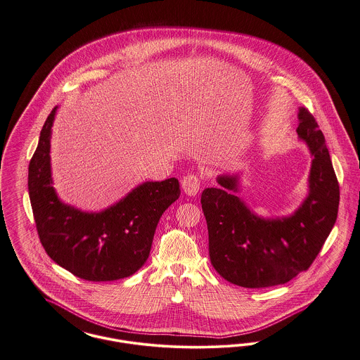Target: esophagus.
I'll return each instance as SVG.
<instances>
[{"instance_id":"esophagus-1","label":"esophagus","mask_w":360,"mask_h":360,"mask_svg":"<svg viewBox=\"0 0 360 360\" xmlns=\"http://www.w3.org/2000/svg\"><path fill=\"white\" fill-rule=\"evenodd\" d=\"M181 186H183V190H184V192H186L187 195L193 196V195L198 193L199 188H200V179H199L198 174L190 173V174H187V176L183 177Z\"/></svg>"}]
</instances>
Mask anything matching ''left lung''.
<instances>
[{
    "label": "left lung",
    "instance_id": "1",
    "mask_svg": "<svg viewBox=\"0 0 360 360\" xmlns=\"http://www.w3.org/2000/svg\"><path fill=\"white\" fill-rule=\"evenodd\" d=\"M299 136L314 155L310 193L295 214L280 219L254 216L238 196L236 177L221 176V188H205L202 210L209 255L218 274L244 288L285 284L306 271L335 226L340 187L325 136L306 108L299 110Z\"/></svg>",
    "mask_w": 360,
    "mask_h": 360
}]
</instances>
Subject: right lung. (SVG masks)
Here are the masks:
<instances>
[{"label": "right lung", "mask_w": 360, "mask_h": 360, "mask_svg": "<svg viewBox=\"0 0 360 360\" xmlns=\"http://www.w3.org/2000/svg\"><path fill=\"white\" fill-rule=\"evenodd\" d=\"M56 108L45 121L28 167V193L39 240L49 257L87 281L132 276L147 261L157 224L180 196L176 177L147 181L102 213L63 205L50 176V132Z\"/></svg>", "instance_id": "right-lung-1"}]
</instances>
